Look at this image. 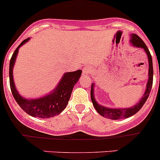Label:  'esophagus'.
Segmentation results:
<instances>
[{
  "label": "esophagus",
  "instance_id": "obj_1",
  "mask_svg": "<svg viewBox=\"0 0 160 160\" xmlns=\"http://www.w3.org/2000/svg\"><path fill=\"white\" fill-rule=\"evenodd\" d=\"M83 74L84 75H90L92 73V69L89 67H86L85 68H83Z\"/></svg>",
  "mask_w": 160,
  "mask_h": 160
}]
</instances>
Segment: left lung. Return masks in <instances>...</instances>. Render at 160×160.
<instances>
[{"label":"left lung","instance_id":"8db88e82","mask_svg":"<svg viewBox=\"0 0 160 160\" xmlns=\"http://www.w3.org/2000/svg\"><path fill=\"white\" fill-rule=\"evenodd\" d=\"M130 43H131L132 46H133L134 48H140L144 50V51L148 55L149 68L148 80L147 86H146V89H145V92L143 93V97L133 106L129 107V108H109V107H105L98 103V102H97L94 98V83H92L91 91H90L92 103H93L97 112L101 116L105 117V118H108V119H124V118H128V117H132V115L137 113L143 107V105H144L147 99L148 98L151 90H152V82H153V65H152V58L151 56L150 51H149L146 44L143 43V41L137 35L131 34V36H130Z\"/></svg>","mask_w":160,"mask_h":160}]
</instances>
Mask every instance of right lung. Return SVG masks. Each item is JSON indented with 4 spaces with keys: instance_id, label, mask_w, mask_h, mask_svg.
<instances>
[{
    "instance_id": "obj_1",
    "label": "right lung",
    "mask_w": 160,
    "mask_h": 160,
    "mask_svg": "<svg viewBox=\"0 0 160 160\" xmlns=\"http://www.w3.org/2000/svg\"><path fill=\"white\" fill-rule=\"evenodd\" d=\"M30 38L24 40L15 50L9 63V82L12 93L22 109L28 115L40 118H50L58 115L67 107L74 85L78 82L82 74V70L67 72L63 74L56 87L48 94L39 98H23L19 93L13 80V67L18 55L19 48L26 43Z\"/></svg>"
}]
</instances>
